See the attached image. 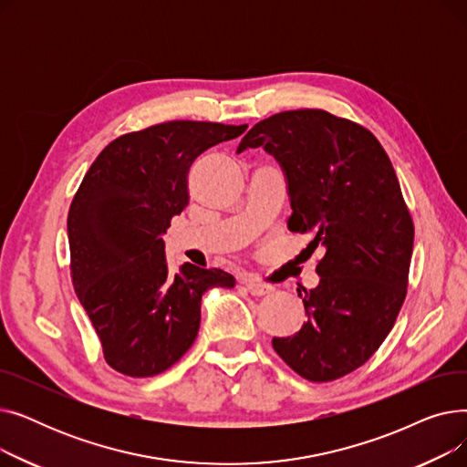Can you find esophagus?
Here are the masks:
<instances>
[{
  "label": "esophagus",
  "mask_w": 467,
  "mask_h": 467,
  "mask_svg": "<svg viewBox=\"0 0 467 467\" xmlns=\"http://www.w3.org/2000/svg\"><path fill=\"white\" fill-rule=\"evenodd\" d=\"M244 285H246V289L252 293L254 297H263V296H268V293L275 291L271 285L255 282V280H246V282H244Z\"/></svg>",
  "instance_id": "esophagus-1"
}]
</instances>
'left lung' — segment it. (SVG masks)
Here are the masks:
<instances>
[{
  "mask_svg": "<svg viewBox=\"0 0 467 467\" xmlns=\"http://www.w3.org/2000/svg\"><path fill=\"white\" fill-rule=\"evenodd\" d=\"M263 150L280 164L287 229L324 248L316 287L303 289L308 320L273 338L278 356L312 382L345 377L369 359L405 299L414 227L379 140L322 109L284 111L242 138L236 153ZM306 248V250H308Z\"/></svg>",
  "mask_w": 467,
  "mask_h": 467,
  "instance_id": "8db88e82",
  "label": "left lung"
}]
</instances>
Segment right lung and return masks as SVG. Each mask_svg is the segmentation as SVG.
<instances>
[{"label": "right lung", "instance_id": "add662e5", "mask_svg": "<svg viewBox=\"0 0 467 467\" xmlns=\"http://www.w3.org/2000/svg\"><path fill=\"white\" fill-rule=\"evenodd\" d=\"M248 125L170 120L113 140L85 174L67 213L71 280L108 365L153 377L174 365L201 327L202 296L234 287L221 268L171 273L162 234L189 204L187 171Z\"/></svg>", "mask_w": 467, "mask_h": 467}]
</instances>
